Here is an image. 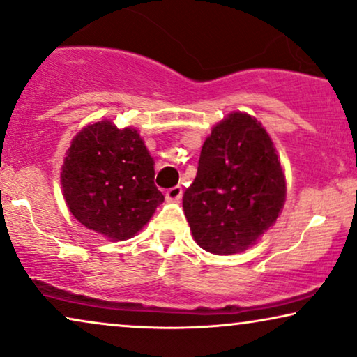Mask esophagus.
I'll list each match as a JSON object with an SVG mask.
<instances>
[{
    "label": "esophagus",
    "instance_id": "esophagus-1",
    "mask_svg": "<svg viewBox=\"0 0 357 357\" xmlns=\"http://www.w3.org/2000/svg\"><path fill=\"white\" fill-rule=\"evenodd\" d=\"M166 201L168 202H178L179 199L183 197V188L181 186H174V188H171V189H168V191H166Z\"/></svg>",
    "mask_w": 357,
    "mask_h": 357
}]
</instances>
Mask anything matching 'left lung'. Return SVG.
I'll return each mask as SVG.
<instances>
[{
    "label": "left lung",
    "instance_id": "obj_1",
    "mask_svg": "<svg viewBox=\"0 0 357 357\" xmlns=\"http://www.w3.org/2000/svg\"><path fill=\"white\" fill-rule=\"evenodd\" d=\"M286 176L258 119L230 112L204 142L197 176L183 196L192 236L213 255H235L274 225L286 202Z\"/></svg>",
    "mask_w": 357,
    "mask_h": 357
}]
</instances>
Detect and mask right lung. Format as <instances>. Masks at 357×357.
Wrapping results in <instances>:
<instances>
[{"mask_svg":"<svg viewBox=\"0 0 357 357\" xmlns=\"http://www.w3.org/2000/svg\"><path fill=\"white\" fill-rule=\"evenodd\" d=\"M155 161L134 127L107 119L71 140L60 181L71 215L112 241L135 236L165 196L155 186Z\"/></svg>","mask_w":357,"mask_h":357,"instance_id":"obj_1","label":"right lung"}]
</instances>
